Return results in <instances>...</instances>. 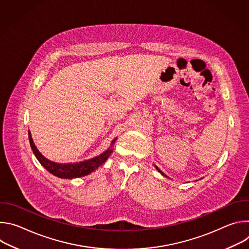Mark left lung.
<instances>
[{
    "label": "left lung",
    "instance_id": "left-lung-1",
    "mask_svg": "<svg viewBox=\"0 0 249 249\" xmlns=\"http://www.w3.org/2000/svg\"><path fill=\"white\" fill-rule=\"evenodd\" d=\"M158 170H159V171H160V172H161V171H160V169H159V168H158ZM161 173H162V172H161ZM162 174H163V173H162ZM163 175H164V174H163ZM164 176H166V175H164Z\"/></svg>",
    "mask_w": 249,
    "mask_h": 249
}]
</instances>
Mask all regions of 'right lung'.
<instances>
[{"instance_id": "obj_1", "label": "right lung", "mask_w": 249, "mask_h": 249, "mask_svg": "<svg viewBox=\"0 0 249 249\" xmlns=\"http://www.w3.org/2000/svg\"><path fill=\"white\" fill-rule=\"evenodd\" d=\"M28 137H29V143H30V147L36 157V159L39 160V162L49 171L51 172L53 175H56L60 178H76V177H82L85 176L87 174H89L90 172H92L93 170H95L98 166H100L106 160L108 159V157L111 155L112 150L108 149L106 152H104L103 154H101L100 156L93 158L91 160H85L82 162H77V163H56L53 162L47 159H45L35 147V145L33 144V141L30 135V132L28 133ZM115 140H113L112 144L114 143Z\"/></svg>"}]
</instances>
